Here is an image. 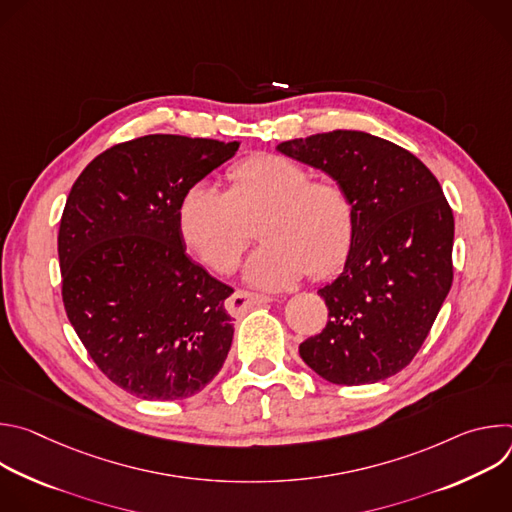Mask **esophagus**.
<instances>
[{"label":"esophagus","instance_id":"1","mask_svg":"<svg viewBox=\"0 0 512 512\" xmlns=\"http://www.w3.org/2000/svg\"><path fill=\"white\" fill-rule=\"evenodd\" d=\"M271 298L269 296H261V294H253V291H245V289H237L235 294L227 300V310L233 316H241L243 312H247L253 306H261V304H269Z\"/></svg>","mask_w":512,"mask_h":512}]
</instances>
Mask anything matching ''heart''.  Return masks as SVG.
Listing matches in <instances>:
<instances>
[{"label":"heart","mask_w":512,"mask_h":512,"mask_svg":"<svg viewBox=\"0 0 512 512\" xmlns=\"http://www.w3.org/2000/svg\"><path fill=\"white\" fill-rule=\"evenodd\" d=\"M227 178V192L200 180L178 204L180 235L210 269L231 273L239 265L257 221L263 245L245 265L255 287L283 289L306 271L328 277L346 261L356 208L338 180L312 178L304 164L279 154L247 158Z\"/></svg>","instance_id":"1"}]
</instances>
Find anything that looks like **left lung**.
<instances>
[{
	"label": "left lung",
	"mask_w": 512,
	"mask_h": 512,
	"mask_svg": "<svg viewBox=\"0 0 512 512\" xmlns=\"http://www.w3.org/2000/svg\"><path fill=\"white\" fill-rule=\"evenodd\" d=\"M277 150L338 180L356 208L344 269L318 289L328 324L300 356L336 385L385 381L413 360L452 287L454 214L442 186L411 152L364 131L316 133Z\"/></svg>",
	"instance_id": "8db88e82"
}]
</instances>
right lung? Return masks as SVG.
Returning <instances> with one entry per match:
<instances>
[{"mask_svg":"<svg viewBox=\"0 0 512 512\" xmlns=\"http://www.w3.org/2000/svg\"><path fill=\"white\" fill-rule=\"evenodd\" d=\"M239 141L143 135L72 184L58 231L66 316L101 373L145 401L202 391L233 342V287L186 255L178 204Z\"/></svg>","mask_w":512,"mask_h":512,"instance_id":"obj_1","label":"right lung"}]
</instances>
